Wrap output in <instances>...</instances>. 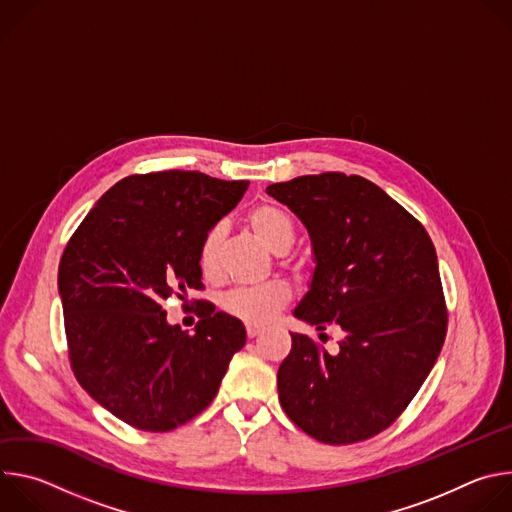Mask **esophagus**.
Instances as JSON below:
<instances>
[{
    "instance_id": "34e87169",
    "label": "esophagus",
    "mask_w": 512,
    "mask_h": 512,
    "mask_svg": "<svg viewBox=\"0 0 512 512\" xmlns=\"http://www.w3.org/2000/svg\"><path fill=\"white\" fill-rule=\"evenodd\" d=\"M261 332H263L261 326H247V336H249V338H255V336H259Z\"/></svg>"
}]
</instances>
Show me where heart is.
Instances as JSON below:
<instances>
[{"label": "heart", "instance_id": "heart-1", "mask_svg": "<svg viewBox=\"0 0 512 512\" xmlns=\"http://www.w3.org/2000/svg\"><path fill=\"white\" fill-rule=\"evenodd\" d=\"M245 225L271 253L283 255L296 243V225L291 216L275 204L261 202L255 204L245 214ZM225 239L223 225L210 227L198 247V267L206 281L218 283L223 279L221 267V247ZM294 273H302L300 263L285 265ZM291 298V291L281 281H267L251 287H237L227 291L221 298V310L249 326H261L269 322Z\"/></svg>", "mask_w": 512, "mask_h": 512}]
</instances>
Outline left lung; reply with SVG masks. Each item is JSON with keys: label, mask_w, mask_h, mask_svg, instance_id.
Listing matches in <instances>:
<instances>
[{"label": "left lung", "mask_w": 512, "mask_h": 512, "mask_svg": "<svg viewBox=\"0 0 512 512\" xmlns=\"http://www.w3.org/2000/svg\"><path fill=\"white\" fill-rule=\"evenodd\" d=\"M267 194L300 218L314 245L318 265L296 318L344 332L336 354L291 334L279 403L322 444L369 440L407 409L444 346L435 247L411 212L362 176H300Z\"/></svg>", "instance_id": "obj_1"}]
</instances>
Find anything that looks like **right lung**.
Wrapping results in <instances>:
<instances>
[{"label": "right lung", "mask_w": 512, "mask_h": 512, "mask_svg": "<svg viewBox=\"0 0 512 512\" xmlns=\"http://www.w3.org/2000/svg\"><path fill=\"white\" fill-rule=\"evenodd\" d=\"M247 180L202 172L133 174L109 188L68 239L58 291L70 369L107 411L141 431H170L202 413L245 346L241 320L194 300V334L162 304L202 291L204 233L243 198Z\"/></svg>", "instance_id": "1"}]
</instances>
